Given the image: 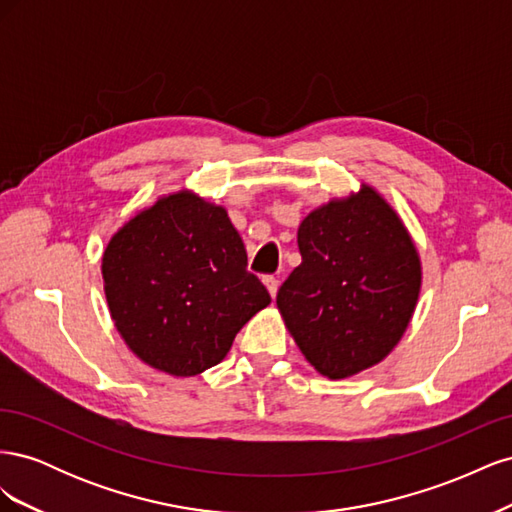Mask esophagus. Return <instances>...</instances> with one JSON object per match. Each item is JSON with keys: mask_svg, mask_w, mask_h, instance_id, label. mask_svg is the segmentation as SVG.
I'll return each instance as SVG.
<instances>
[{"mask_svg": "<svg viewBox=\"0 0 512 512\" xmlns=\"http://www.w3.org/2000/svg\"><path fill=\"white\" fill-rule=\"evenodd\" d=\"M262 282H265V286L269 288L271 297H275V294H277V286H280V280H277L275 275H265V277H262Z\"/></svg>", "mask_w": 512, "mask_h": 512, "instance_id": "34e87169", "label": "esophagus"}]
</instances>
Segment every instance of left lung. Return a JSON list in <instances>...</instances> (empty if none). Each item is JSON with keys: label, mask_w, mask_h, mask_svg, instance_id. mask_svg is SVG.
Here are the masks:
<instances>
[{"label": "left lung", "mask_w": 512, "mask_h": 512, "mask_svg": "<svg viewBox=\"0 0 512 512\" xmlns=\"http://www.w3.org/2000/svg\"><path fill=\"white\" fill-rule=\"evenodd\" d=\"M297 239L303 262L277 290V307L305 359L333 380L380 363L404 335L421 290L404 224L365 185L309 213Z\"/></svg>", "instance_id": "8db88e82"}]
</instances>
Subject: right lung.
I'll return each instance as SVG.
<instances>
[{"mask_svg":"<svg viewBox=\"0 0 512 512\" xmlns=\"http://www.w3.org/2000/svg\"><path fill=\"white\" fill-rule=\"evenodd\" d=\"M102 275L130 350L173 376L218 365L243 324L271 303L247 271L245 245L226 211L185 192L123 226L106 245Z\"/></svg>","mask_w":512,"mask_h":512,"instance_id":"1","label":"right lung"}]
</instances>
